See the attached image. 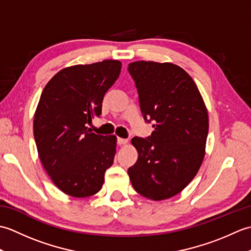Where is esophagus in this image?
Segmentation results:
<instances>
[{
	"label": "esophagus",
	"mask_w": 251,
	"mask_h": 251,
	"mask_svg": "<svg viewBox=\"0 0 251 251\" xmlns=\"http://www.w3.org/2000/svg\"><path fill=\"white\" fill-rule=\"evenodd\" d=\"M127 142H128V140H127V139H123V138H117V145H120V146L126 145Z\"/></svg>",
	"instance_id": "esophagus-1"
}]
</instances>
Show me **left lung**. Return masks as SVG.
Returning a JSON list of instances; mask_svg holds the SVG:
<instances>
[{"label": "left lung", "instance_id": "obj_1", "mask_svg": "<svg viewBox=\"0 0 251 251\" xmlns=\"http://www.w3.org/2000/svg\"><path fill=\"white\" fill-rule=\"evenodd\" d=\"M140 109L154 130L134 137L138 159L128 168L134 189L153 201L180 193L193 179L205 155L208 113L193 79L173 63L136 61L128 65Z\"/></svg>", "mask_w": 251, "mask_h": 251}]
</instances>
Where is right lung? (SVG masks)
I'll list each match as a JSON object with an SVG mask.
<instances>
[{
    "label": "right lung",
    "instance_id": "right-lung-1",
    "mask_svg": "<svg viewBox=\"0 0 251 251\" xmlns=\"http://www.w3.org/2000/svg\"><path fill=\"white\" fill-rule=\"evenodd\" d=\"M121 69L117 60L62 69L41 95L33 122L37 152L52 182L68 195L97 193L113 164L116 137L95 134L86 124L101 115Z\"/></svg>",
    "mask_w": 251,
    "mask_h": 251
}]
</instances>
